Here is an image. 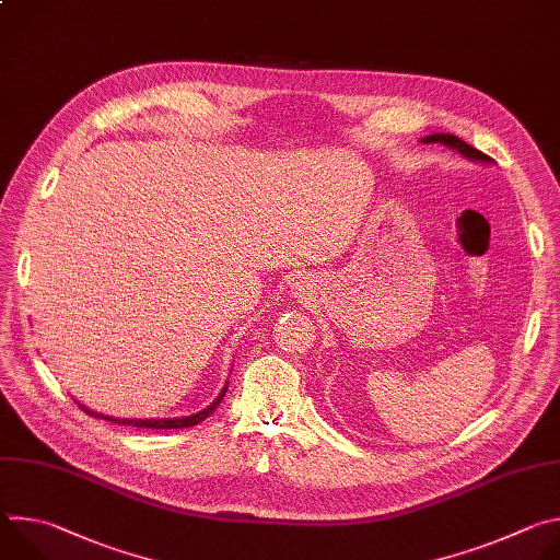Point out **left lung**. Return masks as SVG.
Listing matches in <instances>:
<instances>
[{
  "label": "left lung",
  "mask_w": 560,
  "mask_h": 560,
  "mask_svg": "<svg viewBox=\"0 0 560 560\" xmlns=\"http://www.w3.org/2000/svg\"><path fill=\"white\" fill-rule=\"evenodd\" d=\"M423 143H443V145H450V148L458 150L463 156L474 159V162H492V159L486 152L471 148L469 143H465L463 139H458L454 135H430V137L423 139Z\"/></svg>",
  "instance_id": "obj_1"
}]
</instances>
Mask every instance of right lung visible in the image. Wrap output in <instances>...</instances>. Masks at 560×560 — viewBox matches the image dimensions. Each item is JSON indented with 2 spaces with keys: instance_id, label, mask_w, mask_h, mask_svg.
Here are the masks:
<instances>
[{
  "instance_id": "obj_1",
  "label": "right lung",
  "mask_w": 560,
  "mask_h": 560,
  "mask_svg": "<svg viewBox=\"0 0 560 560\" xmlns=\"http://www.w3.org/2000/svg\"><path fill=\"white\" fill-rule=\"evenodd\" d=\"M225 389H228V385H225V387L221 389V394L214 398L212 406H208L206 410H201V412H197V415H192V417H184V419H156V421H141V419H137V421H132V419H110V417H102V415H95V412L86 410L84 406H82V410H84L86 415H95V417L106 419V421L117 423V425H132V428H148V430H177V428H192V425L201 423L208 415H212V410H217V406L221 404V398L225 396Z\"/></svg>"
}]
</instances>
